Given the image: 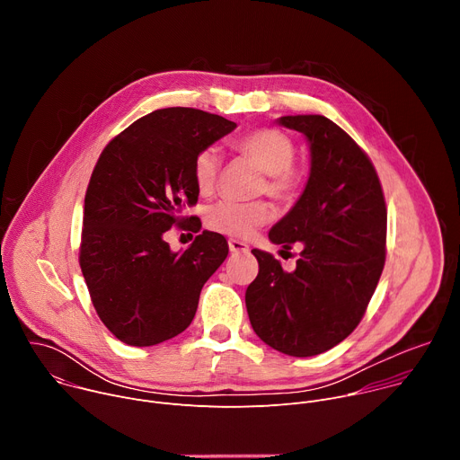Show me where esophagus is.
I'll return each instance as SVG.
<instances>
[{
	"instance_id": "obj_1",
	"label": "esophagus",
	"mask_w": 460,
	"mask_h": 460,
	"mask_svg": "<svg viewBox=\"0 0 460 460\" xmlns=\"http://www.w3.org/2000/svg\"><path fill=\"white\" fill-rule=\"evenodd\" d=\"M229 251L231 252H247L249 245L242 240H229Z\"/></svg>"
}]
</instances>
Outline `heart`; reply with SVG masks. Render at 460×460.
I'll use <instances>...</instances> for the list:
<instances>
[{"label":"heart","instance_id":"heart-1","mask_svg":"<svg viewBox=\"0 0 460 460\" xmlns=\"http://www.w3.org/2000/svg\"><path fill=\"white\" fill-rule=\"evenodd\" d=\"M233 147L264 171L260 190L271 194L280 202L295 200L302 189V172L293 165L296 146L280 128L264 127L238 138ZM220 172V153L217 147H204L192 162V178L200 194L215 189ZM273 209L266 200L233 202L222 200L208 209L206 224L211 231L231 238H249L258 227L268 224Z\"/></svg>","mask_w":460,"mask_h":460}]
</instances>
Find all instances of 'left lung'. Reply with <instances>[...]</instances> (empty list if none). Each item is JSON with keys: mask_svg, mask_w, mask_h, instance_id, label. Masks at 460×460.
<instances>
[{"mask_svg": "<svg viewBox=\"0 0 460 460\" xmlns=\"http://www.w3.org/2000/svg\"><path fill=\"white\" fill-rule=\"evenodd\" d=\"M279 123L309 140L311 172L270 240L304 249L293 273L252 249L260 270L245 307L260 341L291 357H314L349 337L367 309L385 261L387 209L369 156L344 128L320 114Z\"/></svg>", "mask_w": 460, "mask_h": 460, "instance_id": "1", "label": "left lung"}]
</instances>
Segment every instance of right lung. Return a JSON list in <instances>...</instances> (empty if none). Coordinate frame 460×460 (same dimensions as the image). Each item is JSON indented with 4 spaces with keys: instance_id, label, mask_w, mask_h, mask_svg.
I'll return each instance as SVG.
<instances>
[{
    "instance_id": "right-lung-1",
    "label": "right lung",
    "mask_w": 460,
    "mask_h": 460,
    "mask_svg": "<svg viewBox=\"0 0 460 460\" xmlns=\"http://www.w3.org/2000/svg\"><path fill=\"white\" fill-rule=\"evenodd\" d=\"M236 127L189 107L155 111L130 123L102 151L85 192L80 268L93 305L123 344L165 342L194 318L204 284L229 252L227 240L202 231L183 252L164 233H199L192 162Z\"/></svg>"
}]
</instances>
